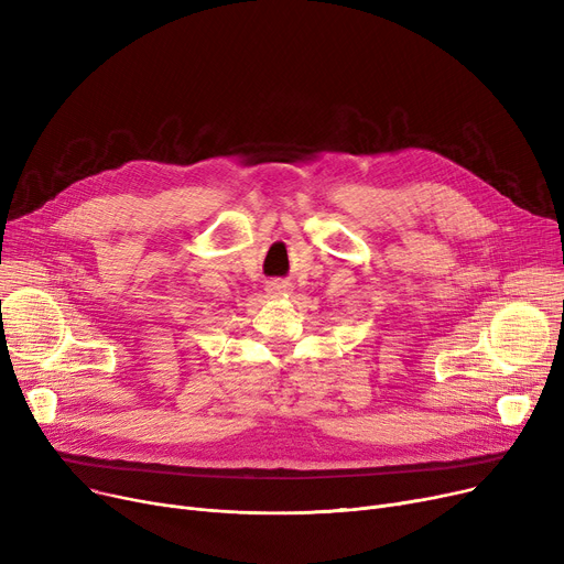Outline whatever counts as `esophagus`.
<instances>
[{
    "label": "esophagus",
    "instance_id": "esophagus-1",
    "mask_svg": "<svg viewBox=\"0 0 564 564\" xmlns=\"http://www.w3.org/2000/svg\"><path fill=\"white\" fill-rule=\"evenodd\" d=\"M267 290H270L272 294H281V292H288L290 290V283L288 281H270V283H267Z\"/></svg>",
    "mask_w": 564,
    "mask_h": 564
}]
</instances>
